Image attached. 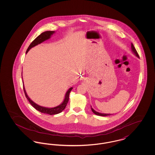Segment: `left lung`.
<instances>
[{
  "mask_svg": "<svg viewBox=\"0 0 155 155\" xmlns=\"http://www.w3.org/2000/svg\"><path fill=\"white\" fill-rule=\"evenodd\" d=\"M131 51H132V52H133V53H134V54H135L137 58H140V56H139V55H138V53L137 52V51H136V49H135V47L134 46V45H133L132 43H131ZM91 110L92 111V112H93L94 114H95L96 115H97V116H110L111 114H112L101 113H99V112H97V111H96L92 107V106H91Z\"/></svg>",
  "mask_w": 155,
  "mask_h": 155,
  "instance_id": "8db88e82",
  "label": "left lung"
}]
</instances>
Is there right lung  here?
I'll return each instance as SVG.
<instances>
[{"label": "right lung", "instance_id": "right-lung-1", "mask_svg": "<svg viewBox=\"0 0 155 155\" xmlns=\"http://www.w3.org/2000/svg\"><path fill=\"white\" fill-rule=\"evenodd\" d=\"M54 31H45L42 32L41 34H40L38 37H37L32 42V43L30 45L28 48L27 49L26 53H27L28 52L30 51L32 48L37 46L38 45L40 44L41 43H42L43 42H44L45 41L50 39L51 38V36L54 33ZM23 88H24V91L25 93V95L26 96L27 99H28V101H29V102L31 103V104L35 109L37 110L45 113V114H48L50 115H53V114H59L60 113H61L62 111L63 110L66 106L68 102V99H69V95H70V92H71V91L72 90L73 87H71L70 88L68 89V91H67L65 95V97L64 99V101H63V102L61 103L60 105L56 106L54 107H46L44 106H41L38 105L37 103H35L34 102H33L28 96L27 94L26 91L24 88V82H23Z\"/></svg>", "mask_w": 155, "mask_h": 155}]
</instances>
